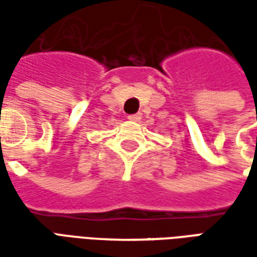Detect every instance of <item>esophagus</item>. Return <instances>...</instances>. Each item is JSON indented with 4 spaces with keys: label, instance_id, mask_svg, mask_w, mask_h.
<instances>
[{
    "label": "esophagus",
    "instance_id": "obj_1",
    "mask_svg": "<svg viewBox=\"0 0 257 257\" xmlns=\"http://www.w3.org/2000/svg\"><path fill=\"white\" fill-rule=\"evenodd\" d=\"M129 121H132V122H138L142 119V114L140 112H136V114H132V115H128Z\"/></svg>",
    "mask_w": 257,
    "mask_h": 257
}]
</instances>
